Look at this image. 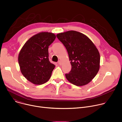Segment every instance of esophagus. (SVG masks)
I'll return each mask as SVG.
<instances>
[{"label":"esophagus","instance_id":"34e87169","mask_svg":"<svg viewBox=\"0 0 122 122\" xmlns=\"http://www.w3.org/2000/svg\"><path fill=\"white\" fill-rule=\"evenodd\" d=\"M57 63H58V64L59 65H61L62 64V62H61V61L60 60H59Z\"/></svg>","mask_w":122,"mask_h":122}]
</instances>
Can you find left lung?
Here are the masks:
<instances>
[{
  "instance_id": "8db88e82",
  "label": "left lung",
  "mask_w": 122,
  "mask_h": 122,
  "mask_svg": "<svg viewBox=\"0 0 122 122\" xmlns=\"http://www.w3.org/2000/svg\"><path fill=\"white\" fill-rule=\"evenodd\" d=\"M56 37L66 47L71 65V71L65 74L66 79L76 86L88 83L99 69L100 55L94 44L85 35L73 30Z\"/></svg>"
}]
</instances>
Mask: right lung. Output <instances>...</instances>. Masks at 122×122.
<instances>
[{
    "mask_svg": "<svg viewBox=\"0 0 122 122\" xmlns=\"http://www.w3.org/2000/svg\"><path fill=\"white\" fill-rule=\"evenodd\" d=\"M51 33L41 32L30 38L20 51L18 62L21 71L29 81L41 84L50 78L55 65L49 60V46L56 39Z\"/></svg>",
    "mask_w": 122,
    "mask_h": 122,
    "instance_id": "right-lung-1",
    "label": "right lung"
}]
</instances>
